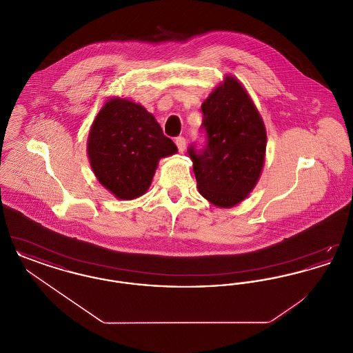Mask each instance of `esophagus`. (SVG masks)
<instances>
[{"label":"esophagus","mask_w":353,"mask_h":353,"mask_svg":"<svg viewBox=\"0 0 353 353\" xmlns=\"http://www.w3.org/2000/svg\"><path fill=\"white\" fill-rule=\"evenodd\" d=\"M174 143H176V145H177V148H179V151H185V147H186V140H185L183 136H179V137H176Z\"/></svg>","instance_id":"esophagus-1"}]
</instances>
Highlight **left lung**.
Segmentation results:
<instances>
[{"mask_svg": "<svg viewBox=\"0 0 353 353\" xmlns=\"http://www.w3.org/2000/svg\"><path fill=\"white\" fill-rule=\"evenodd\" d=\"M201 110L205 145L188 148L199 192L208 201L230 208L246 199L261 176L266 128L250 97L233 77H226Z\"/></svg>", "mask_w": 353, "mask_h": 353, "instance_id": "left-lung-1", "label": "left lung"}]
</instances>
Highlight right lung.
Returning a JSON list of instances; mask_svg holds the SVG:
<instances>
[{
	"label": "right lung",
	"instance_id": "obj_1",
	"mask_svg": "<svg viewBox=\"0 0 353 353\" xmlns=\"http://www.w3.org/2000/svg\"><path fill=\"white\" fill-rule=\"evenodd\" d=\"M177 152L174 143L143 105L110 99L94 120L87 144L91 168L120 200L147 192L161 157Z\"/></svg>",
	"mask_w": 353,
	"mask_h": 353
}]
</instances>
